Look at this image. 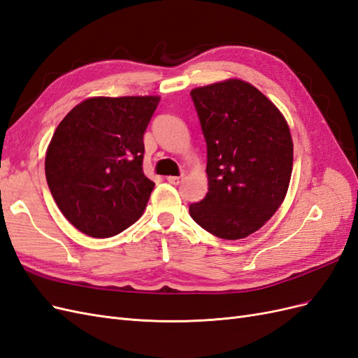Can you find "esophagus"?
I'll return each instance as SVG.
<instances>
[{"mask_svg": "<svg viewBox=\"0 0 358 358\" xmlns=\"http://www.w3.org/2000/svg\"><path fill=\"white\" fill-rule=\"evenodd\" d=\"M167 182L171 183V185H179V183L182 182V176H169Z\"/></svg>", "mask_w": 358, "mask_h": 358, "instance_id": "1", "label": "esophagus"}]
</instances>
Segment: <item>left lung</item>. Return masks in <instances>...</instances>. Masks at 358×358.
Listing matches in <instances>:
<instances>
[{
	"instance_id": "1",
	"label": "left lung",
	"mask_w": 358,
	"mask_h": 358,
	"mask_svg": "<svg viewBox=\"0 0 358 358\" xmlns=\"http://www.w3.org/2000/svg\"><path fill=\"white\" fill-rule=\"evenodd\" d=\"M208 146L209 191L189 204L201 229L227 241L252 234L282 204L292 171L285 117L251 83L229 79L191 91Z\"/></svg>"
}]
</instances>
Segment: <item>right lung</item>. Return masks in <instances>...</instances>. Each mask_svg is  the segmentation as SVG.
Instances as JSON below:
<instances>
[{
  "instance_id": "add662e5",
  "label": "right lung",
  "mask_w": 358,
  "mask_h": 358,
  "mask_svg": "<svg viewBox=\"0 0 358 358\" xmlns=\"http://www.w3.org/2000/svg\"><path fill=\"white\" fill-rule=\"evenodd\" d=\"M159 96H94L62 119L45 170L62 215L91 237H112L146 209L155 183L143 173V134Z\"/></svg>"
}]
</instances>
